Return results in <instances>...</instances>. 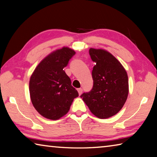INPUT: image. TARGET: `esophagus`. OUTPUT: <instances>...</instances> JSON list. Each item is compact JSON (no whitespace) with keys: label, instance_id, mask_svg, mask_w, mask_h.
Wrapping results in <instances>:
<instances>
[{"label":"esophagus","instance_id":"34e87169","mask_svg":"<svg viewBox=\"0 0 157 157\" xmlns=\"http://www.w3.org/2000/svg\"><path fill=\"white\" fill-rule=\"evenodd\" d=\"M78 94H79V95H80L82 94V89H81V88L78 89Z\"/></svg>","mask_w":157,"mask_h":157}]
</instances>
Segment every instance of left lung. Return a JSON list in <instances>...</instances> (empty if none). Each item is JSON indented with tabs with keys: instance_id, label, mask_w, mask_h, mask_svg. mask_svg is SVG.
Wrapping results in <instances>:
<instances>
[{
	"instance_id": "left-lung-1",
	"label": "left lung",
	"mask_w": 157,
	"mask_h": 157,
	"mask_svg": "<svg viewBox=\"0 0 157 157\" xmlns=\"http://www.w3.org/2000/svg\"><path fill=\"white\" fill-rule=\"evenodd\" d=\"M95 63L92 71L94 86L80 95L91 113L101 119L110 118L125 103L129 93L127 74L121 62L103 49H89Z\"/></svg>"
}]
</instances>
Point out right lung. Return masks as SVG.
Here are the masks:
<instances>
[{
  "instance_id": "right-lung-1",
  "label": "right lung",
  "mask_w": 157,
  "mask_h": 157,
  "mask_svg": "<svg viewBox=\"0 0 157 157\" xmlns=\"http://www.w3.org/2000/svg\"><path fill=\"white\" fill-rule=\"evenodd\" d=\"M75 52L68 47L56 50L39 63L32 74L29 90L32 103L42 116L58 120L70 109L78 92L63 68Z\"/></svg>"
}]
</instances>
